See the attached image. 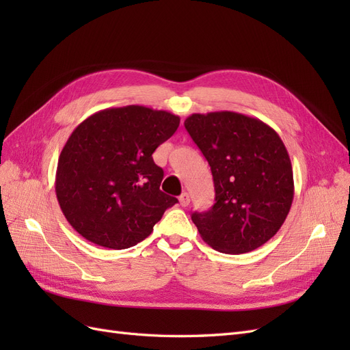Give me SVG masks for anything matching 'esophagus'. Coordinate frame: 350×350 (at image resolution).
I'll return each mask as SVG.
<instances>
[{"label": "esophagus", "mask_w": 350, "mask_h": 350, "mask_svg": "<svg viewBox=\"0 0 350 350\" xmlns=\"http://www.w3.org/2000/svg\"><path fill=\"white\" fill-rule=\"evenodd\" d=\"M179 204H181L183 207H187L189 204V196H188V193H183L181 196H179Z\"/></svg>", "instance_id": "1"}]
</instances>
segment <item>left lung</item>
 Listing matches in <instances>:
<instances>
[{
    "mask_svg": "<svg viewBox=\"0 0 350 350\" xmlns=\"http://www.w3.org/2000/svg\"><path fill=\"white\" fill-rule=\"evenodd\" d=\"M211 167L216 203L191 219L225 254L257 250L278 234L293 201L289 153L270 125L243 113H193L184 122Z\"/></svg>",
    "mask_w": 350,
    "mask_h": 350,
    "instance_id": "8db88e82",
    "label": "left lung"
}]
</instances>
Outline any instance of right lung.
Masks as SVG:
<instances>
[{"instance_id": "obj_1", "label": "right lung", "mask_w": 350, "mask_h": 350, "mask_svg": "<svg viewBox=\"0 0 350 350\" xmlns=\"http://www.w3.org/2000/svg\"><path fill=\"white\" fill-rule=\"evenodd\" d=\"M178 125V115L130 105L76 126L58 159L55 193L83 238L112 250L134 247L178 203L161 191L163 171L152 157Z\"/></svg>"}]
</instances>
